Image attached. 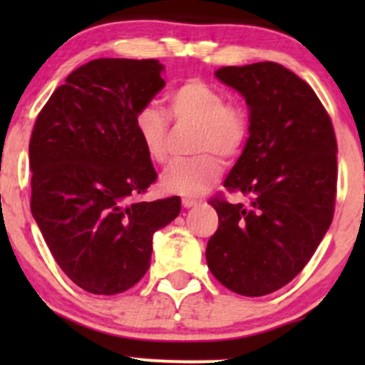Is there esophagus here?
Returning a JSON list of instances; mask_svg holds the SVG:
<instances>
[{"mask_svg":"<svg viewBox=\"0 0 365 365\" xmlns=\"http://www.w3.org/2000/svg\"><path fill=\"white\" fill-rule=\"evenodd\" d=\"M200 204V200H197V199H192V197H182V206L183 207H195V206H199Z\"/></svg>","mask_w":365,"mask_h":365,"instance_id":"1","label":"esophagus"}]
</instances>
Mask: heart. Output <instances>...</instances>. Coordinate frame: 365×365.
<instances>
[{
  "mask_svg": "<svg viewBox=\"0 0 365 365\" xmlns=\"http://www.w3.org/2000/svg\"><path fill=\"white\" fill-rule=\"evenodd\" d=\"M171 120L195 125L192 133L194 158L177 161L165 171L161 185L166 192L199 195L221 175V156L233 159L242 153L249 139L250 123L245 110L226 103L223 91L199 77L177 83L166 96ZM133 127L150 161H168L170 123L158 108L144 106L135 113Z\"/></svg>",
  "mask_w": 365,
  "mask_h": 365,
  "instance_id": "1",
  "label": "heart"
}]
</instances>
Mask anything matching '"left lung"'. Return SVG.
<instances>
[{
	"label": "left lung",
	"instance_id": "obj_1",
	"mask_svg": "<svg viewBox=\"0 0 365 365\" xmlns=\"http://www.w3.org/2000/svg\"><path fill=\"white\" fill-rule=\"evenodd\" d=\"M216 77L245 98L250 137L225 187L209 199L220 225L206 259L215 278L245 297L273 293L311 261L336 200V137L307 82L274 61L223 66Z\"/></svg>",
	"mask_w": 365,
	"mask_h": 365
}]
</instances>
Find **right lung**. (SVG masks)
I'll return each mask as SVG.
<instances>
[{
	"instance_id": "obj_1",
	"label": "right lung",
	"mask_w": 365,
	"mask_h": 365,
	"mask_svg": "<svg viewBox=\"0 0 365 365\" xmlns=\"http://www.w3.org/2000/svg\"><path fill=\"white\" fill-rule=\"evenodd\" d=\"M158 60L98 58L78 66L37 115L29 142L31 211L54 261L96 295L133 287L153 235L180 215V197L139 200L158 173L133 127L165 87Z\"/></svg>"
}]
</instances>
